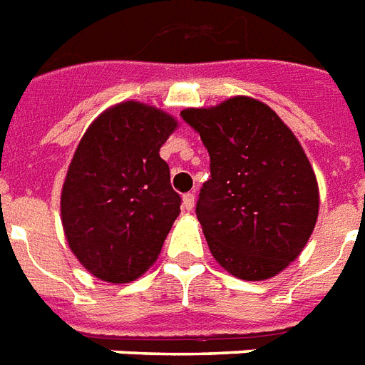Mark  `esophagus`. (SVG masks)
I'll list each match as a JSON object with an SVG mask.
<instances>
[{"label": "esophagus", "instance_id": "1", "mask_svg": "<svg viewBox=\"0 0 365 365\" xmlns=\"http://www.w3.org/2000/svg\"><path fill=\"white\" fill-rule=\"evenodd\" d=\"M183 208L187 212H191L195 208V195L193 193H185L183 195Z\"/></svg>", "mask_w": 365, "mask_h": 365}]
</instances>
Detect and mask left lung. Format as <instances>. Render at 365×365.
I'll return each mask as SVG.
<instances>
[{"label": "left lung", "instance_id": "left-lung-1", "mask_svg": "<svg viewBox=\"0 0 365 365\" xmlns=\"http://www.w3.org/2000/svg\"><path fill=\"white\" fill-rule=\"evenodd\" d=\"M180 115L210 155L197 217L212 255L242 280L278 274L305 248L318 217L317 178L297 138L248 96Z\"/></svg>", "mask_w": 365, "mask_h": 365}]
</instances>
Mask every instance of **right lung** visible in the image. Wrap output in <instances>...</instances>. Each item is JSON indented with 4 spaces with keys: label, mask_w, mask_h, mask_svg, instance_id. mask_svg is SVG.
<instances>
[{
    "label": "right lung",
    "mask_w": 365,
    "mask_h": 365,
    "mask_svg": "<svg viewBox=\"0 0 365 365\" xmlns=\"http://www.w3.org/2000/svg\"><path fill=\"white\" fill-rule=\"evenodd\" d=\"M176 125L165 111L125 102L83 134L60 208L71 252L96 278L130 282L157 259L182 206L159 155Z\"/></svg>",
    "instance_id": "obj_1"
}]
</instances>
